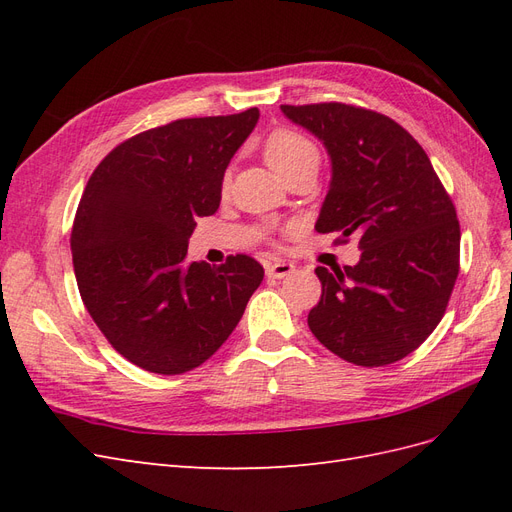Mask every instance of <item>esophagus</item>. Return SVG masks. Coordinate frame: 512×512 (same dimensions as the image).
I'll list each match as a JSON object with an SVG mask.
<instances>
[{
  "instance_id": "obj_1",
  "label": "esophagus",
  "mask_w": 512,
  "mask_h": 512,
  "mask_svg": "<svg viewBox=\"0 0 512 512\" xmlns=\"http://www.w3.org/2000/svg\"><path fill=\"white\" fill-rule=\"evenodd\" d=\"M290 273H294L292 262L277 260V262H271V265H267V275L273 277V280H284V277H288Z\"/></svg>"
}]
</instances>
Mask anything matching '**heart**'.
I'll return each mask as SVG.
<instances>
[{
    "instance_id": "b5f03b06",
    "label": "heart",
    "mask_w": 512,
    "mask_h": 512,
    "mask_svg": "<svg viewBox=\"0 0 512 512\" xmlns=\"http://www.w3.org/2000/svg\"><path fill=\"white\" fill-rule=\"evenodd\" d=\"M265 158L267 164L275 170L277 175H284L286 170L297 166L307 160L318 162L316 147L307 141L305 136L290 132V130H275L265 145Z\"/></svg>"
}]
</instances>
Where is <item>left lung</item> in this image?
Segmentation results:
<instances>
[{
	"label": "left lung",
	"instance_id": "left-lung-1",
	"mask_svg": "<svg viewBox=\"0 0 512 512\" xmlns=\"http://www.w3.org/2000/svg\"><path fill=\"white\" fill-rule=\"evenodd\" d=\"M331 160L318 232L359 237L354 267L316 269L307 324L339 359L380 367L404 359L442 320L459 273V222L427 153L380 113L350 104H282Z\"/></svg>",
	"mask_w": 512,
	"mask_h": 512
}]
</instances>
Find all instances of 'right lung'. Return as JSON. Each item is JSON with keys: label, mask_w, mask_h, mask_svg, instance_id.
I'll return each mask as SVG.
<instances>
[{"label": "right lung", "mask_w": 512, "mask_h": 512, "mask_svg": "<svg viewBox=\"0 0 512 512\" xmlns=\"http://www.w3.org/2000/svg\"><path fill=\"white\" fill-rule=\"evenodd\" d=\"M258 108L177 119L128 138L98 164L72 226L76 284L126 359L175 376L203 365L239 324L265 271L245 254L188 262L196 218L213 215Z\"/></svg>", "instance_id": "add662e5"}]
</instances>
